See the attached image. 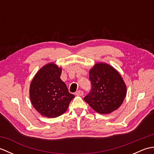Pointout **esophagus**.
Segmentation results:
<instances>
[{
  "label": "esophagus",
  "instance_id": "1",
  "mask_svg": "<svg viewBox=\"0 0 154 154\" xmlns=\"http://www.w3.org/2000/svg\"><path fill=\"white\" fill-rule=\"evenodd\" d=\"M75 94H76L77 96H82V95H83V92L82 91L79 90L75 92Z\"/></svg>",
  "mask_w": 154,
  "mask_h": 154
}]
</instances>
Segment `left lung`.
Listing matches in <instances>:
<instances>
[{
	"instance_id": "left-lung-1",
	"label": "left lung",
	"mask_w": 154,
	"mask_h": 154,
	"mask_svg": "<svg viewBox=\"0 0 154 154\" xmlns=\"http://www.w3.org/2000/svg\"><path fill=\"white\" fill-rule=\"evenodd\" d=\"M89 79L92 87L84 100L94 111L107 114L122 105L127 88L116 69L103 62L97 63L89 70Z\"/></svg>"
}]
</instances>
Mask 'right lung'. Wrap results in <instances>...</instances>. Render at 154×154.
Masks as SVG:
<instances>
[{
	"mask_svg": "<svg viewBox=\"0 0 154 154\" xmlns=\"http://www.w3.org/2000/svg\"><path fill=\"white\" fill-rule=\"evenodd\" d=\"M62 68L54 63L41 67L30 86V99L32 106L42 116L56 118L66 112L75 96L68 91L60 79Z\"/></svg>",
	"mask_w": 154,
	"mask_h": 154,
	"instance_id": "1",
	"label": "right lung"
}]
</instances>
